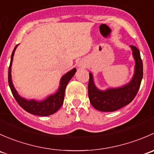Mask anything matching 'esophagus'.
Listing matches in <instances>:
<instances>
[{
	"mask_svg": "<svg viewBox=\"0 0 154 154\" xmlns=\"http://www.w3.org/2000/svg\"><path fill=\"white\" fill-rule=\"evenodd\" d=\"M79 67H80V68H86V65H85L84 63H80V64H79Z\"/></svg>",
	"mask_w": 154,
	"mask_h": 154,
	"instance_id": "obj_1",
	"label": "esophagus"
}]
</instances>
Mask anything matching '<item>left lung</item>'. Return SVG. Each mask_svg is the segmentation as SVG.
<instances>
[{
	"instance_id": "8db88e82",
	"label": "left lung",
	"mask_w": 154,
	"mask_h": 154,
	"mask_svg": "<svg viewBox=\"0 0 154 154\" xmlns=\"http://www.w3.org/2000/svg\"><path fill=\"white\" fill-rule=\"evenodd\" d=\"M130 48L136 65L133 78L127 84L102 91L96 87L92 74L89 73L88 98L96 109L102 112H114L130 103L136 97L143 77V65L139 49L133 45H130Z\"/></svg>"
}]
</instances>
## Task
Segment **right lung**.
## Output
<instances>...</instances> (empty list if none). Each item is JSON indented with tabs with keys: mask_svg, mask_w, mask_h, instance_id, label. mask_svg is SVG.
Returning <instances> with one entry per match:
<instances>
[{
	"mask_svg": "<svg viewBox=\"0 0 154 154\" xmlns=\"http://www.w3.org/2000/svg\"><path fill=\"white\" fill-rule=\"evenodd\" d=\"M17 46H18V45L15 46L12 53L11 61L8 71L9 86L10 87L11 91H12L14 97H15V99L18 102V104L21 106V107H22L25 111L28 112L30 114L38 116H48L54 114L56 112L58 111L60 107L62 106V105H63V101H64L65 91H66V86H67L69 80L74 75L77 69L75 68H73L72 70L66 73L65 75H63L62 77L61 80H60V87H59L57 92L55 94L50 95L45 100H42V101H38V100H27V99L21 97L18 94L12 82L11 66H12V60H13L14 53H15Z\"/></svg>",
	"mask_w": 154,
	"mask_h": 154,
	"instance_id": "obj_1",
	"label": "right lung"
}]
</instances>
